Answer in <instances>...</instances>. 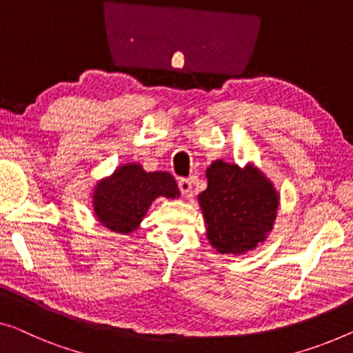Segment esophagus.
<instances>
[{
  "label": "esophagus",
  "mask_w": 353,
  "mask_h": 353,
  "mask_svg": "<svg viewBox=\"0 0 353 353\" xmlns=\"http://www.w3.org/2000/svg\"><path fill=\"white\" fill-rule=\"evenodd\" d=\"M177 185H179V190H181L183 196H190V194H192V182L188 181V179H179Z\"/></svg>",
  "instance_id": "1"
}]
</instances>
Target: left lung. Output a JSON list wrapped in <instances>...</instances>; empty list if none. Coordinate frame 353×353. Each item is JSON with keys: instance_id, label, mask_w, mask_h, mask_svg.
<instances>
[{"instance_id": "8db88e82", "label": "left lung", "mask_w": 353, "mask_h": 353, "mask_svg": "<svg viewBox=\"0 0 353 353\" xmlns=\"http://www.w3.org/2000/svg\"><path fill=\"white\" fill-rule=\"evenodd\" d=\"M208 188L198 194L209 244L219 254L241 255L265 243L274 227L279 193L255 165L215 160Z\"/></svg>"}]
</instances>
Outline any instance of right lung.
Here are the masks:
<instances>
[{
  "label": "right lung",
  "instance_id": "add662e5",
  "mask_svg": "<svg viewBox=\"0 0 353 353\" xmlns=\"http://www.w3.org/2000/svg\"><path fill=\"white\" fill-rule=\"evenodd\" d=\"M181 196L170 172H147L139 163H123L93 188V214L104 228L130 234L139 228L157 198Z\"/></svg>",
  "mask_w": 353,
  "mask_h": 353
}]
</instances>
